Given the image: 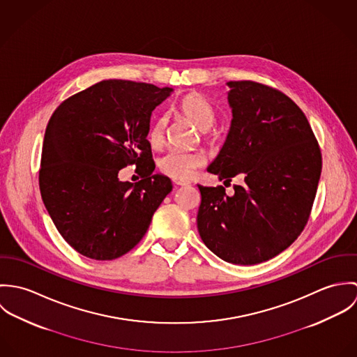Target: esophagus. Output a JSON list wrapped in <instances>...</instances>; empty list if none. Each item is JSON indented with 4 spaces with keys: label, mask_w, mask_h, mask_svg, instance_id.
I'll use <instances>...</instances> for the list:
<instances>
[{
    "label": "esophagus",
    "mask_w": 357,
    "mask_h": 357,
    "mask_svg": "<svg viewBox=\"0 0 357 357\" xmlns=\"http://www.w3.org/2000/svg\"><path fill=\"white\" fill-rule=\"evenodd\" d=\"M173 183H174L176 185H181V187L190 184V181H184V180H173Z\"/></svg>",
    "instance_id": "obj_1"
}]
</instances>
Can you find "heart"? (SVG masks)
I'll use <instances>...</instances> for the list:
<instances>
[{
	"label": "heart",
	"instance_id": "b5f03b06",
	"mask_svg": "<svg viewBox=\"0 0 357 357\" xmlns=\"http://www.w3.org/2000/svg\"><path fill=\"white\" fill-rule=\"evenodd\" d=\"M176 109L183 114L187 119H190L201 132L206 140H214L215 132L211 130V126L217 121V112L211 102H208L204 95L192 92L183 96L177 104ZM165 130H166V118L156 116L153 118L147 130V140L153 149H159L165 142ZM206 163L204 153H180L170 151L165 153L159 159V170L165 176H169L173 180H190L195 170L202 167Z\"/></svg>",
	"mask_w": 357,
	"mask_h": 357
}]
</instances>
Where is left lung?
Wrapping results in <instances>:
<instances>
[{"label": "left lung", "instance_id": "8db88e82", "mask_svg": "<svg viewBox=\"0 0 357 357\" xmlns=\"http://www.w3.org/2000/svg\"><path fill=\"white\" fill-rule=\"evenodd\" d=\"M232 123L208 173L225 183L245 176L227 195L198 185V231L224 261L255 265L286 250L304 231L321 173V153L301 108L283 92L255 81L228 82Z\"/></svg>", "mask_w": 357, "mask_h": 357}]
</instances>
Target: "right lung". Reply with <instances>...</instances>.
Returning <instances> with one entry per match:
<instances>
[{
  "mask_svg": "<svg viewBox=\"0 0 357 357\" xmlns=\"http://www.w3.org/2000/svg\"><path fill=\"white\" fill-rule=\"evenodd\" d=\"M170 88L107 79L61 102L45 130L40 190L53 224L79 255L98 261L130 252L146 235L172 180L153 174L151 112ZM136 164L142 180L119 182Z\"/></svg>",
  "mask_w": 357,
  "mask_h": 357,
  "instance_id": "right-lung-1",
  "label": "right lung"
}]
</instances>
